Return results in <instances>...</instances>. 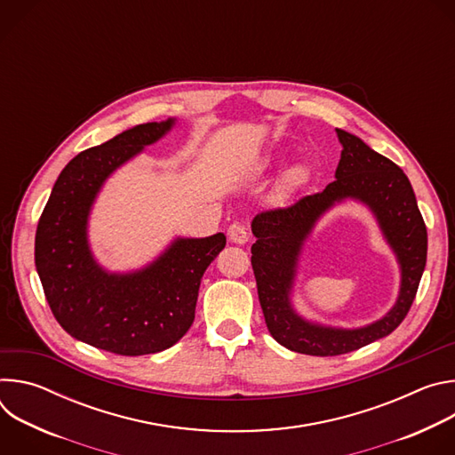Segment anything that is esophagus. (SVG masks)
Returning a JSON list of instances; mask_svg holds the SVG:
<instances>
[{
	"mask_svg": "<svg viewBox=\"0 0 455 455\" xmlns=\"http://www.w3.org/2000/svg\"><path fill=\"white\" fill-rule=\"evenodd\" d=\"M228 239L235 244H244L248 241V232L244 228V225L234 223L228 227Z\"/></svg>",
	"mask_w": 455,
	"mask_h": 455,
	"instance_id": "obj_1",
	"label": "esophagus"
}]
</instances>
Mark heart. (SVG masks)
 <instances>
[{"instance_id": "obj_1", "label": "heart", "mask_w": 455, "mask_h": 455, "mask_svg": "<svg viewBox=\"0 0 455 455\" xmlns=\"http://www.w3.org/2000/svg\"><path fill=\"white\" fill-rule=\"evenodd\" d=\"M306 178V169L302 165H295L286 171L281 181V192L283 194H291Z\"/></svg>"}]
</instances>
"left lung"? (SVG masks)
Masks as SVG:
<instances>
[{
  "label": "left lung",
  "instance_id": "1",
  "mask_svg": "<svg viewBox=\"0 0 455 455\" xmlns=\"http://www.w3.org/2000/svg\"><path fill=\"white\" fill-rule=\"evenodd\" d=\"M337 135L342 144L337 180L288 209L261 212L251 221L257 237L251 268L268 331L286 349L311 356L346 355L391 335L407 316L427 265V227L405 172L344 129H337ZM344 199L370 207L403 272L397 304L379 321L355 331L309 323L289 299L303 241L315 221Z\"/></svg>",
  "mask_w": 455,
  "mask_h": 455
}]
</instances>
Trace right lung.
<instances>
[{"label": "right lung", "mask_w": 455, "mask_h": 455, "mask_svg": "<svg viewBox=\"0 0 455 455\" xmlns=\"http://www.w3.org/2000/svg\"><path fill=\"white\" fill-rule=\"evenodd\" d=\"M174 118L135 125L79 153L52 188L36 232V268L60 328L93 347L140 356L174 346L192 326L207 267L227 237H176L142 270H104L88 243V220L104 181L146 146L167 135Z\"/></svg>", "instance_id": "obj_1"}]
</instances>
